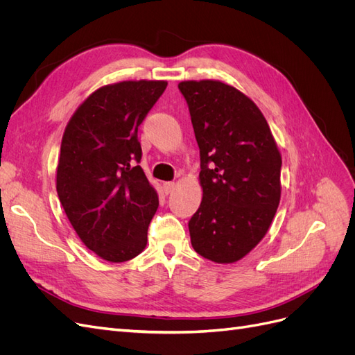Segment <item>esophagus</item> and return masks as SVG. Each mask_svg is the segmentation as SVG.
I'll use <instances>...</instances> for the list:
<instances>
[{"label":"esophagus","mask_w":355,"mask_h":355,"mask_svg":"<svg viewBox=\"0 0 355 355\" xmlns=\"http://www.w3.org/2000/svg\"><path fill=\"white\" fill-rule=\"evenodd\" d=\"M163 189H164L166 194H170V192L175 189V184H173V182H164Z\"/></svg>","instance_id":"34e87169"}]
</instances>
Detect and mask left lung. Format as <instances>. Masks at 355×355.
Here are the masks:
<instances>
[{
  "mask_svg": "<svg viewBox=\"0 0 355 355\" xmlns=\"http://www.w3.org/2000/svg\"><path fill=\"white\" fill-rule=\"evenodd\" d=\"M200 148L202 201L188 222L206 259L231 263L259 243L280 202L282 155L259 108L220 81H182Z\"/></svg>",
  "mask_w": 355,
  "mask_h": 355,
  "instance_id": "obj_1",
  "label": "left lung"
}]
</instances>
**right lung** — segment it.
I'll return each instance as SVG.
<instances>
[{"label":"right lung","instance_id":"right-lung-1","mask_svg":"<svg viewBox=\"0 0 355 355\" xmlns=\"http://www.w3.org/2000/svg\"><path fill=\"white\" fill-rule=\"evenodd\" d=\"M166 81H123L96 90L75 111L62 137L56 189L81 241L102 259L141 253L158 196L141 164L137 128Z\"/></svg>","mask_w":355,"mask_h":355}]
</instances>
